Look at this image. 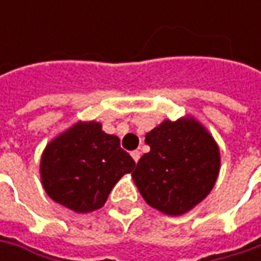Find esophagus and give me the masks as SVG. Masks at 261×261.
I'll return each instance as SVG.
<instances>
[{
    "mask_svg": "<svg viewBox=\"0 0 261 261\" xmlns=\"http://www.w3.org/2000/svg\"><path fill=\"white\" fill-rule=\"evenodd\" d=\"M130 155H132V158H134V161L138 163V161H139V158H141V152H139V151H132V152H130Z\"/></svg>",
    "mask_w": 261,
    "mask_h": 261,
    "instance_id": "obj_1",
    "label": "esophagus"
}]
</instances>
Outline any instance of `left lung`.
<instances>
[{"label": "left lung", "mask_w": 261, "mask_h": 261, "mask_svg": "<svg viewBox=\"0 0 261 261\" xmlns=\"http://www.w3.org/2000/svg\"><path fill=\"white\" fill-rule=\"evenodd\" d=\"M151 151L132 173L149 206L178 216L193 209L215 186L221 156L215 139L193 117L164 120L145 135Z\"/></svg>", "instance_id": "8db88e82"}]
</instances>
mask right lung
Returning a JSON list of instances; mask_svg holds the SVG:
<instances>
[{"instance_id":"1","label":"right lung","mask_w":261,"mask_h":261,"mask_svg":"<svg viewBox=\"0 0 261 261\" xmlns=\"http://www.w3.org/2000/svg\"><path fill=\"white\" fill-rule=\"evenodd\" d=\"M134 167L117 136L103 132L94 120L78 122L47 144L40 178L52 200L87 214L105 205L116 183Z\"/></svg>"}]
</instances>
